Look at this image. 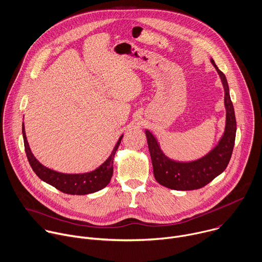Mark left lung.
I'll use <instances>...</instances> for the list:
<instances>
[{"mask_svg": "<svg viewBox=\"0 0 262 262\" xmlns=\"http://www.w3.org/2000/svg\"><path fill=\"white\" fill-rule=\"evenodd\" d=\"M211 62L221 78L225 94L226 125L224 134L218 144L198 160L177 162L165 156L157 138L148 130H145L155 179L160 185L172 190L189 191L204 187L226 169L231 158L236 133L234 108L224 73L217 67L214 60H211Z\"/></svg>", "mask_w": 262, "mask_h": 262, "instance_id": "obj_1", "label": "left lung"}]
</instances>
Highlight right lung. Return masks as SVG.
Masks as SVG:
<instances>
[{
	"label": "right lung",
	"mask_w": 262,
	"mask_h": 262,
	"mask_svg": "<svg viewBox=\"0 0 262 262\" xmlns=\"http://www.w3.org/2000/svg\"><path fill=\"white\" fill-rule=\"evenodd\" d=\"M23 136H24V142H25V150L28 157L29 163L32 169L34 170V172L43 182L57 188L63 193L71 194V195L91 194L103 188H105L110 184L113 177V172H114V157L123 138V135H122L119 138L111 156L108 157V159L102 165H100L97 169L86 173L68 174V173H62V172L49 169L43 166L35 158L27 140L24 123H23Z\"/></svg>",
	"instance_id": "obj_1"
}]
</instances>
